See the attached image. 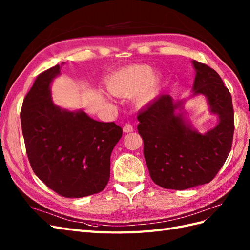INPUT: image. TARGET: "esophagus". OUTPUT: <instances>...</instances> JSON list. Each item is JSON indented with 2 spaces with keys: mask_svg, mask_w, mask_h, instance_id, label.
Segmentation results:
<instances>
[{
  "mask_svg": "<svg viewBox=\"0 0 250 250\" xmlns=\"http://www.w3.org/2000/svg\"><path fill=\"white\" fill-rule=\"evenodd\" d=\"M133 130H134V128H133V126L130 123H126L123 126V131L124 132H132Z\"/></svg>",
  "mask_w": 250,
  "mask_h": 250,
  "instance_id": "1",
  "label": "esophagus"
}]
</instances>
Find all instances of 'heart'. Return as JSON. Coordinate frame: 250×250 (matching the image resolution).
<instances>
[{
	"label": "heart",
	"instance_id": "b5f03b06",
	"mask_svg": "<svg viewBox=\"0 0 250 250\" xmlns=\"http://www.w3.org/2000/svg\"><path fill=\"white\" fill-rule=\"evenodd\" d=\"M149 65L137 64L125 67L112 74L106 80L108 92L117 97L135 96V102L145 105L153 100L160 89L162 77Z\"/></svg>",
	"mask_w": 250,
	"mask_h": 250
}]
</instances>
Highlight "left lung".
Segmentation results:
<instances>
[{"instance_id": "8db88e82", "label": "left lung", "mask_w": 250, "mask_h": 250, "mask_svg": "<svg viewBox=\"0 0 250 250\" xmlns=\"http://www.w3.org/2000/svg\"><path fill=\"white\" fill-rule=\"evenodd\" d=\"M196 70L194 95L208 98L219 124L201 134L175 115L181 102L162 95L138 115V131L144 142V156L150 176L164 188L187 190L208 184L222 168L232 145L234 119L231 95L218 73L193 62Z\"/></svg>"}]
</instances>
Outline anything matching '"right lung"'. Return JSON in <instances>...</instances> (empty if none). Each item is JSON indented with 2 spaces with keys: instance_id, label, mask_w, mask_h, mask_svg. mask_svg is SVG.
<instances>
[{
  "instance_id": "obj_1",
  "label": "right lung",
  "mask_w": 250,
  "mask_h": 250,
  "mask_svg": "<svg viewBox=\"0 0 250 250\" xmlns=\"http://www.w3.org/2000/svg\"><path fill=\"white\" fill-rule=\"evenodd\" d=\"M62 66L36 77L22 102L21 131L35 175L62 197L80 198L106 187L110 155L123 129L113 122H98L84 111L54 105L50 84Z\"/></svg>"
}]
</instances>
